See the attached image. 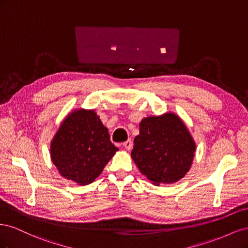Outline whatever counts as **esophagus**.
Segmentation results:
<instances>
[{
    "label": "esophagus",
    "mask_w": 248,
    "mask_h": 248,
    "mask_svg": "<svg viewBox=\"0 0 248 248\" xmlns=\"http://www.w3.org/2000/svg\"><path fill=\"white\" fill-rule=\"evenodd\" d=\"M123 147L126 149V150H131L132 149V140H128L123 142Z\"/></svg>",
    "instance_id": "obj_1"
}]
</instances>
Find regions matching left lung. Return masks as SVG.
Listing matches in <instances>:
<instances>
[{
    "mask_svg": "<svg viewBox=\"0 0 248 248\" xmlns=\"http://www.w3.org/2000/svg\"><path fill=\"white\" fill-rule=\"evenodd\" d=\"M133 144V161L155 185L182 179L189 170L196 152L190 132L174 112L142 119Z\"/></svg>",
    "mask_w": 248,
    "mask_h": 248,
    "instance_id": "8db88e82",
    "label": "left lung"
}]
</instances>
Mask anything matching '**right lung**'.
I'll use <instances>...</instances> for the list:
<instances>
[{
  "label": "right lung",
  "instance_id": "1",
  "mask_svg": "<svg viewBox=\"0 0 248 248\" xmlns=\"http://www.w3.org/2000/svg\"><path fill=\"white\" fill-rule=\"evenodd\" d=\"M118 150L94 109L70 112L50 142L51 161L60 175L78 185L92 183Z\"/></svg>",
  "mask_w": 248,
  "mask_h": 248
}]
</instances>
